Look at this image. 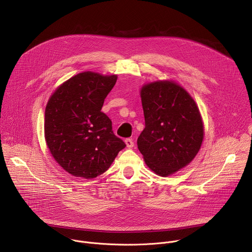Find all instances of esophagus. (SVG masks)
Wrapping results in <instances>:
<instances>
[{
    "mask_svg": "<svg viewBox=\"0 0 252 252\" xmlns=\"http://www.w3.org/2000/svg\"><path fill=\"white\" fill-rule=\"evenodd\" d=\"M125 143H126V148H128V149L133 148V145H134V142H133V140H132L131 138H126V139L125 140Z\"/></svg>",
    "mask_w": 252,
    "mask_h": 252,
    "instance_id": "esophagus-1",
    "label": "esophagus"
}]
</instances>
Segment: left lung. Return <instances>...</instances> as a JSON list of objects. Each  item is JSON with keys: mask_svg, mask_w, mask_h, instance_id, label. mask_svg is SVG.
I'll return each instance as SVG.
<instances>
[{"mask_svg": "<svg viewBox=\"0 0 252 252\" xmlns=\"http://www.w3.org/2000/svg\"><path fill=\"white\" fill-rule=\"evenodd\" d=\"M140 98L146 127L137 148L152 171L171 175L189 165L201 148L204 126L198 106L185 88L168 80L145 84Z\"/></svg>", "mask_w": 252, "mask_h": 252, "instance_id": "1", "label": "left lung"}]
</instances>
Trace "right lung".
Instances as JSON below:
<instances>
[{
  "label": "right lung",
  "mask_w": 252,
  "mask_h": 252,
  "mask_svg": "<svg viewBox=\"0 0 252 252\" xmlns=\"http://www.w3.org/2000/svg\"><path fill=\"white\" fill-rule=\"evenodd\" d=\"M117 75L83 71L60 85L45 111V139L54 159L69 174L94 178L109 169L125 142L101 107Z\"/></svg>",
  "instance_id": "add662e5"
}]
</instances>
